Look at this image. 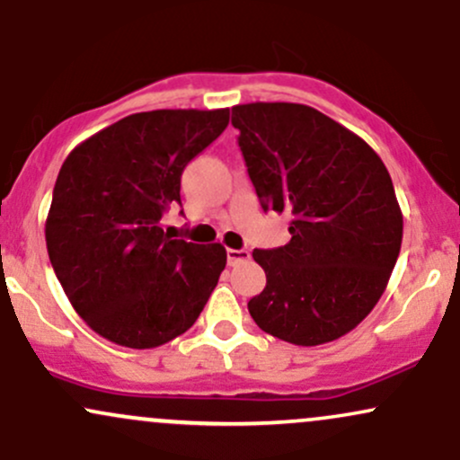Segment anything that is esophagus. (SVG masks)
<instances>
[{
	"label": "esophagus",
	"mask_w": 460,
	"mask_h": 460,
	"mask_svg": "<svg viewBox=\"0 0 460 460\" xmlns=\"http://www.w3.org/2000/svg\"><path fill=\"white\" fill-rule=\"evenodd\" d=\"M251 260V252L246 248H226V261L229 266H237V263H244Z\"/></svg>",
	"instance_id": "34e87169"
}]
</instances>
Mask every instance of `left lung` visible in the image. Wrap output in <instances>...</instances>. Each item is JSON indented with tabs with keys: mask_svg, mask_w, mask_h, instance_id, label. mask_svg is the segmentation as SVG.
<instances>
[{
	"mask_svg": "<svg viewBox=\"0 0 460 460\" xmlns=\"http://www.w3.org/2000/svg\"><path fill=\"white\" fill-rule=\"evenodd\" d=\"M231 123L263 212L292 214L288 244L252 251L266 288L248 314L296 346L346 335L383 296L402 244L387 168L366 140L309 105H235Z\"/></svg>",
	"mask_w": 460,
	"mask_h": 460,
	"instance_id": "left-lung-1",
	"label": "left lung"
}]
</instances>
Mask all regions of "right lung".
Here are the masks:
<instances>
[{
  "label": "right lung",
  "mask_w": 460,
  "mask_h": 460,
  "mask_svg": "<svg viewBox=\"0 0 460 460\" xmlns=\"http://www.w3.org/2000/svg\"><path fill=\"white\" fill-rule=\"evenodd\" d=\"M229 110H153L75 146L45 225L49 261L79 318L128 348H155L199 318L226 266L223 244L164 234L181 172L223 134Z\"/></svg>",
  "instance_id": "add662e5"
}]
</instances>
